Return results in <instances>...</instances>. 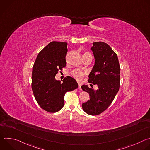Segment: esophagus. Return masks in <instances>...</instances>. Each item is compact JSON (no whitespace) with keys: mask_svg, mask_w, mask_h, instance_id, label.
Listing matches in <instances>:
<instances>
[{"mask_svg":"<svg viewBox=\"0 0 150 150\" xmlns=\"http://www.w3.org/2000/svg\"><path fill=\"white\" fill-rule=\"evenodd\" d=\"M79 90H81V85L80 83H78V88Z\"/></svg>","mask_w":150,"mask_h":150,"instance_id":"1","label":"esophagus"}]
</instances>
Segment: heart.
<instances>
[{
    "mask_svg": "<svg viewBox=\"0 0 150 150\" xmlns=\"http://www.w3.org/2000/svg\"><path fill=\"white\" fill-rule=\"evenodd\" d=\"M83 56V59L85 60L87 59H93V56H92L91 54L89 52H85ZM71 75L76 79H81L85 75V72H83L81 71H79L78 69H75L72 71Z\"/></svg>",
    "mask_w": 150,
    "mask_h": 150,
    "instance_id": "heart-1",
    "label": "heart"
}]
</instances>
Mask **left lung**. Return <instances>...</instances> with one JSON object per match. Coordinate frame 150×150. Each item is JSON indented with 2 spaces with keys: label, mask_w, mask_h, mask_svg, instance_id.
<instances>
[{
  "label": "left lung",
  "mask_w": 150,
  "mask_h": 150,
  "mask_svg": "<svg viewBox=\"0 0 150 150\" xmlns=\"http://www.w3.org/2000/svg\"><path fill=\"white\" fill-rule=\"evenodd\" d=\"M91 50L95 57V65L89 74L88 82L97 84L94 90L88 85L82 89L90 94V100L82 103L83 111L92 116L103 113L113 101L120 87V67L116 53L104 42H93Z\"/></svg>",
  "instance_id": "obj_1"
}]
</instances>
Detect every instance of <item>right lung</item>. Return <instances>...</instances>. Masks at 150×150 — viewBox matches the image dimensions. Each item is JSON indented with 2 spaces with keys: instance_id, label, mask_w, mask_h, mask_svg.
I'll use <instances>...</instances> for the list:
<instances>
[{
  "instance_id": "right-lung-1",
  "label": "right lung",
  "mask_w": 150,
  "mask_h": 150,
  "mask_svg": "<svg viewBox=\"0 0 150 150\" xmlns=\"http://www.w3.org/2000/svg\"><path fill=\"white\" fill-rule=\"evenodd\" d=\"M68 43L52 41L38 53L32 72L31 88L41 108L49 113L59 111L64 105V97L68 91L76 89L78 85L71 76L63 82L55 79L58 71L66 67Z\"/></svg>"
}]
</instances>
